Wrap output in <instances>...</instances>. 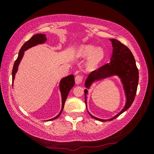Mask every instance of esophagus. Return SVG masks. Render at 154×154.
Masks as SVG:
<instances>
[{"label":"esophagus","mask_w":154,"mask_h":154,"mask_svg":"<svg viewBox=\"0 0 154 154\" xmlns=\"http://www.w3.org/2000/svg\"><path fill=\"white\" fill-rule=\"evenodd\" d=\"M83 76H82V75H77L75 77V83H76V84L81 83L82 81H83Z\"/></svg>","instance_id":"34e87169"}]
</instances>
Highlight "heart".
<instances>
[{"instance_id": "obj_1", "label": "heart", "mask_w": 154, "mask_h": 154, "mask_svg": "<svg viewBox=\"0 0 154 154\" xmlns=\"http://www.w3.org/2000/svg\"><path fill=\"white\" fill-rule=\"evenodd\" d=\"M79 53L81 56H89L88 65L90 66H94L98 64L102 60L104 56V52L102 48H95L93 45H85L82 46L79 50Z\"/></svg>"}]
</instances>
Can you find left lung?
Instances as JSON below:
<instances>
[{"label": "left lung", "mask_w": 154, "mask_h": 154, "mask_svg": "<svg viewBox=\"0 0 154 154\" xmlns=\"http://www.w3.org/2000/svg\"><path fill=\"white\" fill-rule=\"evenodd\" d=\"M110 41L113 46V54L111 58V62L103 65L98 69L90 73L85 83V88L89 89L92 83L96 81H100L113 75H118L121 79L126 97V102L124 108L114 117L107 120L98 119L88 112L93 119L103 122L115 119L130 108L135 97L139 81L138 69L136 66L133 54L129 48L116 39H110ZM87 89L84 90L86 108L88 92Z\"/></svg>", "instance_id": "1"}]
</instances>
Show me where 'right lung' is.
<instances>
[{"mask_svg":"<svg viewBox=\"0 0 154 154\" xmlns=\"http://www.w3.org/2000/svg\"><path fill=\"white\" fill-rule=\"evenodd\" d=\"M46 41H47V38H46L45 34L38 33V34L33 35V36L31 37L28 41H26V43L22 45V47L21 48V49L20 50V52H19L18 57L16 60L15 62H14L13 69H12V85H13L14 76H15L17 71L19 64H20L21 60H22L23 56H24V51H26V50L29 49V48H31V47L37 45L38 44L44 43ZM74 85H75V81H74V75H69L68 76L63 78V79H62V80H61L60 83V90L61 92V95H62V109H61L60 113H59L56 117H54L52 119L48 120V121H52V120L57 119V118L60 116L61 113H62V111L63 110V109H64L65 101L66 100L69 92L70 91L71 88L74 86Z\"/></svg>","mask_w":154,"mask_h":154,"instance_id":"add662e5","label":"right lung"}]
</instances>
